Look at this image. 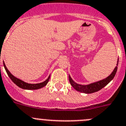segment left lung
I'll use <instances>...</instances> for the list:
<instances>
[{
    "label": "left lung",
    "instance_id": "8db88e82",
    "mask_svg": "<svg viewBox=\"0 0 126 126\" xmlns=\"http://www.w3.org/2000/svg\"><path fill=\"white\" fill-rule=\"evenodd\" d=\"M118 63H119V60L117 61V66L114 68L113 72H111V74L109 77H107V78L105 79H103L101 80L96 82L88 84V85H81V84H77L76 82H75L72 80V79L71 78V77L69 75L70 83L72 87H74L75 90H77V91L81 92V93H84L90 94L98 91L102 89V88H103L105 86H107V84H109L111 80L114 78L116 72H117V70Z\"/></svg>",
    "mask_w": 126,
    "mask_h": 126
}]
</instances>
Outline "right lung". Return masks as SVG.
I'll return each instance as SVG.
<instances>
[{
    "instance_id": "obj_1",
    "label": "right lung",
    "mask_w": 126,
    "mask_h": 126,
    "mask_svg": "<svg viewBox=\"0 0 126 126\" xmlns=\"http://www.w3.org/2000/svg\"><path fill=\"white\" fill-rule=\"evenodd\" d=\"M4 66L5 68V70L7 72L8 76L10 77L12 81L16 84V86L19 87L20 88H22L24 89H28V90H34V89H39L42 88V87H44L45 86H46L47 84L48 83L50 79V75L49 76L47 79L44 82H42L41 83H39V84H28V83L25 82L15 77L14 75H12L10 73V72L7 70V67L5 65V63H4Z\"/></svg>"
}]
</instances>
